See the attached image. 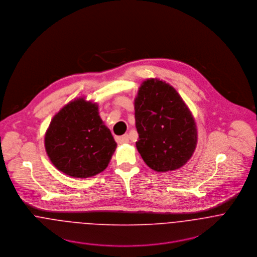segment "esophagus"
Returning a JSON list of instances; mask_svg holds the SVG:
<instances>
[{"label": "esophagus", "instance_id": "1", "mask_svg": "<svg viewBox=\"0 0 257 257\" xmlns=\"http://www.w3.org/2000/svg\"><path fill=\"white\" fill-rule=\"evenodd\" d=\"M116 141L119 144H125V143L129 142V136L127 134L123 135V136H120V137H117L116 138Z\"/></svg>", "mask_w": 257, "mask_h": 257}]
</instances>
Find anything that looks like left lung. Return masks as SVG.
<instances>
[{
    "instance_id": "8db88e82",
    "label": "left lung",
    "mask_w": 257,
    "mask_h": 257,
    "mask_svg": "<svg viewBox=\"0 0 257 257\" xmlns=\"http://www.w3.org/2000/svg\"><path fill=\"white\" fill-rule=\"evenodd\" d=\"M135 120L136 147L149 168L174 171L191 158L197 144L195 121L171 85L157 79L143 82L135 99Z\"/></svg>"
}]
</instances>
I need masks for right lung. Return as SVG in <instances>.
Listing matches in <instances>:
<instances>
[{
  "instance_id": "1",
  "label": "right lung",
  "mask_w": 257,
  "mask_h": 257,
  "mask_svg": "<svg viewBox=\"0 0 257 257\" xmlns=\"http://www.w3.org/2000/svg\"><path fill=\"white\" fill-rule=\"evenodd\" d=\"M117 144L98 115L96 103L79 98L55 115L45 134L46 153L58 170L78 178L108 166Z\"/></svg>"
}]
</instances>
